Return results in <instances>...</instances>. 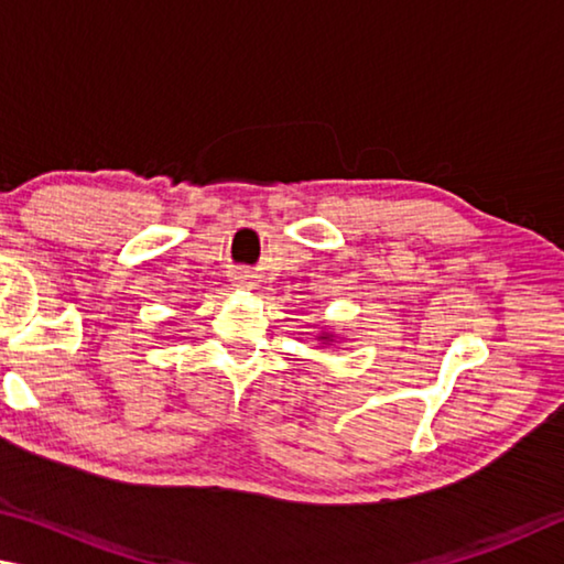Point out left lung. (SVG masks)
I'll list each match as a JSON object with an SVG mask.
<instances>
[{"label":"left lung","mask_w":564,"mask_h":564,"mask_svg":"<svg viewBox=\"0 0 564 564\" xmlns=\"http://www.w3.org/2000/svg\"><path fill=\"white\" fill-rule=\"evenodd\" d=\"M324 339H327V337H324Z\"/></svg>","instance_id":"8db88e82"}]
</instances>
